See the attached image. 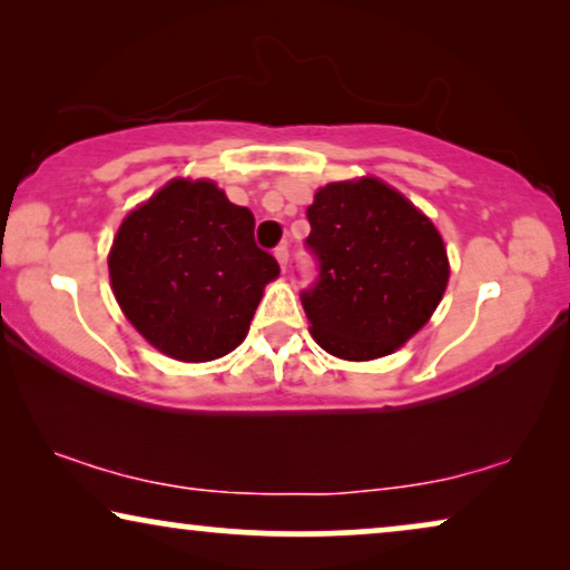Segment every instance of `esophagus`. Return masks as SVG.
I'll list each match as a JSON object with an SVG mask.
<instances>
[{
    "label": "esophagus",
    "mask_w": 570,
    "mask_h": 570,
    "mask_svg": "<svg viewBox=\"0 0 570 570\" xmlns=\"http://www.w3.org/2000/svg\"><path fill=\"white\" fill-rule=\"evenodd\" d=\"M275 256H277L279 267L287 269V244H279V246L275 248Z\"/></svg>",
    "instance_id": "obj_1"
}]
</instances>
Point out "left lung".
Returning <instances> with one entry per match:
<instances>
[{
  "instance_id": "1",
  "label": "left lung",
  "mask_w": 570,
  "mask_h": 570,
  "mask_svg": "<svg viewBox=\"0 0 570 570\" xmlns=\"http://www.w3.org/2000/svg\"><path fill=\"white\" fill-rule=\"evenodd\" d=\"M306 217L316 279L301 303L314 340L345 361L394 353L446 291L449 259L439 230L379 178L326 184Z\"/></svg>"
}]
</instances>
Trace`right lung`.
<instances>
[{
    "instance_id": "right-lung-1",
    "label": "right lung",
    "mask_w": 570,
    "mask_h": 570,
    "mask_svg": "<svg viewBox=\"0 0 570 570\" xmlns=\"http://www.w3.org/2000/svg\"><path fill=\"white\" fill-rule=\"evenodd\" d=\"M114 295L137 332L176 361H215L244 342L279 275L254 215L213 181L176 178L121 223L108 256Z\"/></svg>"
}]
</instances>
